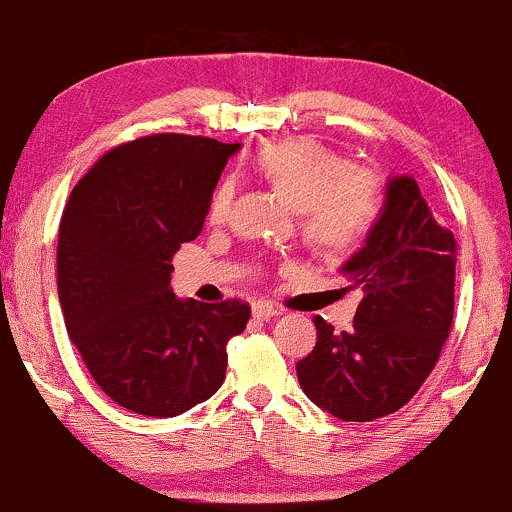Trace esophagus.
I'll return each mask as SVG.
<instances>
[{"instance_id":"esophagus-1","label":"esophagus","mask_w":512,"mask_h":512,"mask_svg":"<svg viewBox=\"0 0 512 512\" xmlns=\"http://www.w3.org/2000/svg\"><path fill=\"white\" fill-rule=\"evenodd\" d=\"M252 315H255L257 320H269V317L281 315V308H276V305L267 303V301H257L255 305H252Z\"/></svg>"}]
</instances>
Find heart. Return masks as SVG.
<instances>
[{"label":"heart","mask_w":512,"mask_h":512,"mask_svg":"<svg viewBox=\"0 0 512 512\" xmlns=\"http://www.w3.org/2000/svg\"><path fill=\"white\" fill-rule=\"evenodd\" d=\"M252 168L298 209L303 233L317 248H356L383 216V178L370 168H351L344 156L310 137L262 144ZM231 199L233 182L221 180L211 192L209 219L221 221Z\"/></svg>","instance_id":"obj_1"}]
</instances>
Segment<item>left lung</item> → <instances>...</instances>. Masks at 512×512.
Segmentation results:
<instances>
[{
	"instance_id": "1",
	"label": "left lung",
	"mask_w": 512,
	"mask_h": 512,
	"mask_svg": "<svg viewBox=\"0 0 512 512\" xmlns=\"http://www.w3.org/2000/svg\"><path fill=\"white\" fill-rule=\"evenodd\" d=\"M457 243L409 175L387 182L380 221L342 267L363 298L349 332L315 317L317 344L298 383L342 421L395 414L436 368L455 310Z\"/></svg>"
}]
</instances>
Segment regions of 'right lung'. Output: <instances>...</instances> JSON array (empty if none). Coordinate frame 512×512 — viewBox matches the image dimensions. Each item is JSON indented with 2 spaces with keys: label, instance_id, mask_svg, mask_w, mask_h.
I'll use <instances>...</instances> for the list:
<instances>
[{
  "label": "right lung",
  "instance_id": "obj_1",
  "mask_svg": "<svg viewBox=\"0 0 512 512\" xmlns=\"http://www.w3.org/2000/svg\"><path fill=\"white\" fill-rule=\"evenodd\" d=\"M240 144L151 134L120 144L74 185L60 221L57 291L88 373L134 414L178 416L219 390L226 344L250 305L170 289L173 255L202 233Z\"/></svg>",
  "mask_w": 512,
  "mask_h": 512
}]
</instances>
